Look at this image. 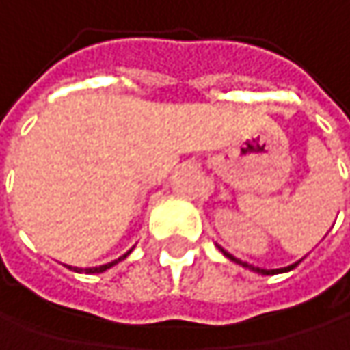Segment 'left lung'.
Wrapping results in <instances>:
<instances>
[{"mask_svg": "<svg viewBox=\"0 0 350 350\" xmlns=\"http://www.w3.org/2000/svg\"><path fill=\"white\" fill-rule=\"evenodd\" d=\"M299 264V262H297ZM297 264H291V266H286V268H276V270H260V268H252V270H258V272H262V274H268V272H288V270H293V266H297Z\"/></svg>", "mask_w": 350, "mask_h": 350, "instance_id": "obj_1", "label": "left lung"}]
</instances>
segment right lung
<instances>
[{
    "instance_id": "1",
    "label": "right lung",
    "mask_w": 350,
    "mask_h": 350,
    "mask_svg": "<svg viewBox=\"0 0 350 350\" xmlns=\"http://www.w3.org/2000/svg\"><path fill=\"white\" fill-rule=\"evenodd\" d=\"M125 256H127V254H125ZM125 256H121V258H125ZM121 258H119V260H115V262H109V264H103V266H94V268H86L84 272H86V274H98V272H105L107 268H111V266H115L117 262H121Z\"/></svg>"
}]
</instances>
